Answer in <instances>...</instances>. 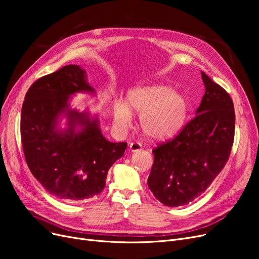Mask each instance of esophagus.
Wrapping results in <instances>:
<instances>
[{
  "instance_id": "esophagus-1",
  "label": "esophagus",
  "mask_w": 259,
  "mask_h": 259,
  "mask_svg": "<svg viewBox=\"0 0 259 259\" xmlns=\"http://www.w3.org/2000/svg\"><path fill=\"white\" fill-rule=\"evenodd\" d=\"M142 149H143V147H142V145H140L139 143H131L130 144V150L132 152L139 151V150H142Z\"/></svg>"
}]
</instances>
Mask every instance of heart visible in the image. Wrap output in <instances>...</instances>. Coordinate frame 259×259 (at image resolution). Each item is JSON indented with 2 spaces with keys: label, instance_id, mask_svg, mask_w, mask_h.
Wrapping results in <instances>:
<instances>
[{
  "label": "heart",
  "instance_id": "1",
  "mask_svg": "<svg viewBox=\"0 0 259 259\" xmlns=\"http://www.w3.org/2000/svg\"><path fill=\"white\" fill-rule=\"evenodd\" d=\"M127 104L116 99L113 105L115 127L126 132L133 123L132 110L140 115L144 134L155 140L174 137L184 127L187 119V101L166 85L155 84L132 90Z\"/></svg>",
  "mask_w": 259,
  "mask_h": 259
}]
</instances>
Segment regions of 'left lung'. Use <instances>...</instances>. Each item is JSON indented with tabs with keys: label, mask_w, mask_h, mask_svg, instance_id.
<instances>
[{
	"label": "left lung",
	"mask_w": 259,
	"mask_h": 259,
	"mask_svg": "<svg viewBox=\"0 0 259 259\" xmlns=\"http://www.w3.org/2000/svg\"><path fill=\"white\" fill-rule=\"evenodd\" d=\"M205 94L197 115L179 134L152 150L148 187L164 205H186L204 192L229 159L236 114L232 99L202 72Z\"/></svg>",
	"instance_id": "1"
}]
</instances>
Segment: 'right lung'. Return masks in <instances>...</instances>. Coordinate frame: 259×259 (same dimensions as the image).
Returning <instances> with one entry per match:
<instances>
[{"instance_id": "1", "label": "right lung", "mask_w": 259, "mask_h": 259, "mask_svg": "<svg viewBox=\"0 0 259 259\" xmlns=\"http://www.w3.org/2000/svg\"><path fill=\"white\" fill-rule=\"evenodd\" d=\"M81 92L95 91L80 66L68 65L31 85L21 108V144L29 169L51 194L69 201L103 191L109 168L127 147L104 137L98 116L70 108L69 98ZM62 117L67 119L65 130L59 128Z\"/></svg>"}]
</instances>
